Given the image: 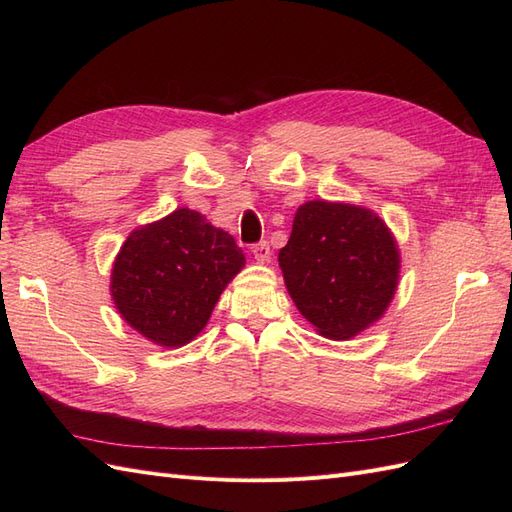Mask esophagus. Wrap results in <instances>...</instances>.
<instances>
[{"instance_id": "esophagus-1", "label": "esophagus", "mask_w": 512, "mask_h": 512, "mask_svg": "<svg viewBox=\"0 0 512 512\" xmlns=\"http://www.w3.org/2000/svg\"><path fill=\"white\" fill-rule=\"evenodd\" d=\"M252 252H254V258H256L258 262H269V258H271V247H269L267 241L256 243V245L252 247Z\"/></svg>"}]
</instances>
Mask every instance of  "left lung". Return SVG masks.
<instances>
[{
  "label": "left lung",
  "mask_w": 512,
  "mask_h": 512,
  "mask_svg": "<svg viewBox=\"0 0 512 512\" xmlns=\"http://www.w3.org/2000/svg\"><path fill=\"white\" fill-rule=\"evenodd\" d=\"M286 288L299 312L329 339H348L389 307L399 254L389 228L367 209L309 200L280 250Z\"/></svg>",
  "instance_id": "1"
}]
</instances>
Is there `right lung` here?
<instances>
[{
  "label": "right lung",
  "mask_w": 512,
  "mask_h": 512,
  "mask_svg": "<svg viewBox=\"0 0 512 512\" xmlns=\"http://www.w3.org/2000/svg\"><path fill=\"white\" fill-rule=\"evenodd\" d=\"M245 265L241 247L205 215L177 209L134 230L115 258L111 292L130 327L179 348L205 329L222 290Z\"/></svg>",
  "instance_id": "add662e5"
}]
</instances>
